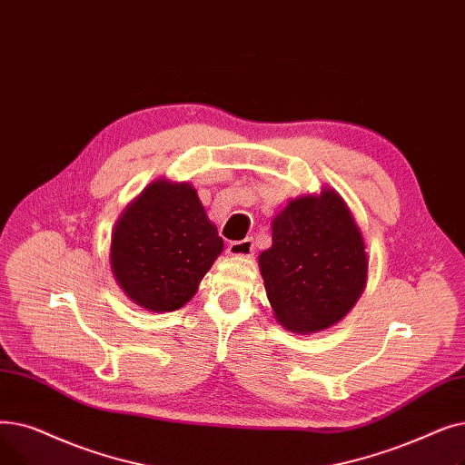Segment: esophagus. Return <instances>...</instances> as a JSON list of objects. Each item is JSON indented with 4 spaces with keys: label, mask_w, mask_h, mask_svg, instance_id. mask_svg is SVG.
I'll return each mask as SVG.
<instances>
[{
    "label": "esophagus",
    "mask_w": 465,
    "mask_h": 465,
    "mask_svg": "<svg viewBox=\"0 0 465 465\" xmlns=\"http://www.w3.org/2000/svg\"><path fill=\"white\" fill-rule=\"evenodd\" d=\"M253 250H255V246H253L252 238L231 242V246H229V253L234 257H250L253 253Z\"/></svg>",
    "instance_id": "1"
}]
</instances>
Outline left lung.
Masks as SVG:
<instances>
[{"label": "left lung", "mask_w": 465, "mask_h": 465, "mask_svg": "<svg viewBox=\"0 0 465 465\" xmlns=\"http://www.w3.org/2000/svg\"><path fill=\"white\" fill-rule=\"evenodd\" d=\"M363 236L331 189L295 198L272 221V246L259 269L274 318L295 333L342 320L367 282Z\"/></svg>", "instance_id": "1"}]
</instances>
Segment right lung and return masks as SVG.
<instances>
[{
    "mask_svg": "<svg viewBox=\"0 0 465 465\" xmlns=\"http://www.w3.org/2000/svg\"><path fill=\"white\" fill-rule=\"evenodd\" d=\"M223 250V238L189 183L159 180L115 225L112 271L121 290L153 312L182 308Z\"/></svg>",
    "mask_w": 465,
    "mask_h": 465,
    "instance_id": "1",
    "label": "right lung"
}]
</instances>
